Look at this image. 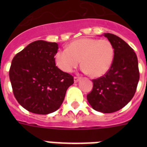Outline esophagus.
Masks as SVG:
<instances>
[{
	"instance_id": "obj_1",
	"label": "esophagus",
	"mask_w": 147,
	"mask_h": 147,
	"mask_svg": "<svg viewBox=\"0 0 147 147\" xmlns=\"http://www.w3.org/2000/svg\"><path fill=\"white\" fill-rule=\"evenodd\" d=\"M80 79V77H77V76H75V77H74V82H78Z\"/></svg>"
}]
</instances>
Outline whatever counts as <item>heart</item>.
I'll use <instances>...</instances> for the list:
<instances>
[{
	"label": "heart",
	"mask_w": 147,
	"mask_h": 147,
	"mask_svg": "<svg viewBox=\"0 0 147 147\" xmlns=\"http://www.w3.org/2000/svg\"><path fill=\"white\" fill-rule=\"evenodd\" d=\"M114 57V46L108 40L85 37L59 49L55 54L56 66L65 72H71L82 62V71L92 77L98 78L107 73Z\"/></svg>",
	"instance_id": "1"
}]
</instances>
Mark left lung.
Returning a JSON list of instances; mask_svg holds the SVG:
<instances>
[{
  "mask_svg": "<svg viewBox=\"0 0 147 147\" xmlns=\"http://www.w3.org/2000/svg\"><path fill=\"white\" fill-rule=\"evenodd\" d=\"M104 36L114 46V61L107 73L92 80L93 88L87 99L93 109L107 114L130 102L137 90L140 72L134 49L117 36L105 33Z\"/></svg>",
  "mask_w": 147,
  "mask_h": 147,
  "instance_id": "obj_1",
  "label": "left lung"
}]
</instances>
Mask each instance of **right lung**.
I'll use <instances>...</instances> for the list:
<instances>
[{
  "label": "right lung",
  "instance_id": "right-lung-1",
  "mask_svg": "<svg viewBox=\"0 0 147 147\" xmlns=\"http://www.w3.org/2000/svg\"><path fill=\"white\" fill-rule=\"evenodd\" d=\"M56 42L37 40L15 55L9 76L15 98L28 111L48 114L59 108L73 76L55 63Z\"/></svg>",
  "mask_w": 147,
  "mask_h": 147
}]
</instances>
